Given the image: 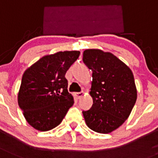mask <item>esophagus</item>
Returning <instances> with one entry per match:
<instances>
[{"instance_id":"1","label":"esophagus","mask_w":158,"mask_h":158,"mask_svg":"<svg viewBox=\"0 0 158 158\" xmlns=\"http://www.w3.org/2000/svg\"><path fill=\"white\" fill-rule=\"evenodd\" d=\"M75 96H76L78 99H80V98H81L83 96H84V92H76V93H75Z\"/></svg>"}]
</instances>
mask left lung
<instances>
[{"label":"left lung","mask_w":158,"mask_h":158,"mask_svg":"<svg viewBox=\"0 0 158 158\" xmlns=\"http://www.w3.org/2000/svg\"><path fill=\"white\" fill-rule=\"evenodd\" d=\"M83 62L92 71V108L83 111L85 123L96 132L108 134L128 118L137 99L134 75L116 56L101 49H86Z\"/></svg>","instance_id":"left-lung-1"}]
</instances>
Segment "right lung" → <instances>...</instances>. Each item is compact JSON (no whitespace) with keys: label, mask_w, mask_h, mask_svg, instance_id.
I'll list each match as a JSON object with an SVG mask.
<instances>
[{"label":"right lung","mask_w":158,"mask_h":158,"mask_svg":"<svg viewBox=\"0 0 158 158\" xmlns=\"http://www.w3.org/2000/svg\"><path fill=\"white\" fill-rule=\"evenodd\" d=\"M79 54V51H64L46 55L23 73L18 103L35 130L47 131L56 127L73 106L65 75Z\"/></svg>","instance_id":"right-lung-1"}]
</instances>
